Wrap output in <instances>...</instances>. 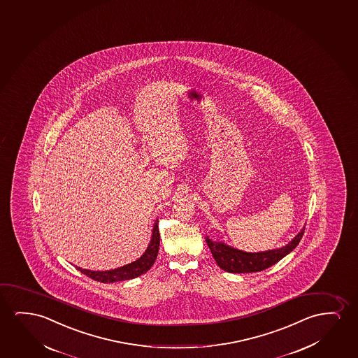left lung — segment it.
I'll return each instance as SVG.
<instances>
[{
  "label": "left lung",
  "instance_id": "obj_1",
  "mask_svg": "<svg viewBox=\"0 0 358 358\" xmlns=\"http://www.w3.org/2000/svg\"><path fill=\"white\" fill-rule=\"evenodd\" d=\"M304 234V228L293 238L287 245L278 249H272L266 252H247L229 247L223 242H213L206 237L207 245L210 248L212 257H215L217 265L222 270L231 273H247V272H259L267 267L275 265L282 257L288 255L294 248L297 247Z\"/></svg>",
  "mask_w": 358,
  "mask_h": 358
}]
</instances>
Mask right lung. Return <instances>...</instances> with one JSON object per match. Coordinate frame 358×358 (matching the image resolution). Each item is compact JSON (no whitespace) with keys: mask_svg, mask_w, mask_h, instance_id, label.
<instances>
[{"mask_svg":"<svg viewBox=\"0 0 358 358\" xmlns=\"http://www.w3.org/2000/svg\"><path fill=\"white\" fill-rule=\"evenodd\" d=\"M159 239H161V236H159L158 220H157L155 222L153 229H152L151 242L148 244L146 252H143V255L138 257L135 262L124 265V266L117 267L114 270H109V271H91V270H86V268H81L78 266H76V268L98 282L113 283L131 280V278L146 273L155 264V260L158 255V249H159Z\"/></svg>","mask_w":358,"mask_h":358,"instance_id":"obj_1","label":"right lung"}]
</instances>
